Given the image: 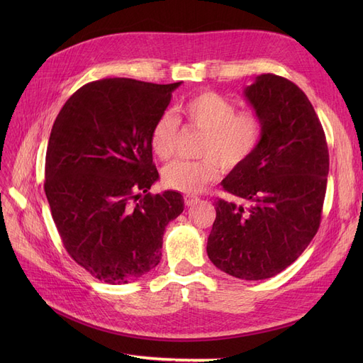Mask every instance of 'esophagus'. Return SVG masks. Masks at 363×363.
I'll list each match as a JSON object with an SVG mask.
<instances>
[{
  "instance_id": "esophagus-1",
  "label": "esophagus",
  "mask_w": 363,
  "mask_h": 363,
  "mask_svg": "<svg viewBox=\"0 0 363 363\" xmlns=\"http://www.w3.org/2000/svg\"><path fill=\"white\" fill-rule=\"evenodd\" d=\"M199 201H200L199 196H194V195H186V196H184V204L188 206V207H189V206L196 204Z\"/></svg>"
}]
</instances>
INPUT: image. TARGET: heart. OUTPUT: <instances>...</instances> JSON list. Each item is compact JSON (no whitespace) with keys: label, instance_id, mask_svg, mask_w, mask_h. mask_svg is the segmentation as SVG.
Returning <instances> with one entry per match:
<instances>
[{"label":"heart","instance_id":"obj_1","mask_svg":"<svg viewBox=\"0 0 363 363\" xmlns=\"http://www.w3.org/2000/svg\"><path fill=\"white\" fill-rule=\"evenodd\" d=\"M179 112L188 123L204 131L200 142V160H175L163 168L162 180L169 189L196 194L218 179L221 164L235 169L257 151L263 139V119L255 111L238 112L225 96L213 91L195 94L180 104ZM179 121L171 113H162L150 133L155 155L167 160L172 156Z\"/></svg>","mask_w":363,"mask_h":363}]
</instances>
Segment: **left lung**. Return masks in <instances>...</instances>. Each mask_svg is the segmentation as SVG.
I'll return each mask as SVG.
<instances>
[{
  "label": "left lung",
  "mask_w": 363,
  "mask_h": 363,
  "mask_svg": "<svg viewBox=\"0 0 363 363\" xmlns=\"http://www.w3.org/2000/svg\"><path fill=\"white\" fill-rule=\"evenodd\" d=\"M245 98L263 119V139L221 183L240 203L215 200L207 255L230 276L263 280L298 259L320 228L328 148L320 118L295 83L262 74Z\"/></svg>",
  "instance_id": "left-lung-1"
}]
</instances>
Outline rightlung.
I'll return each instance as SVG.
<instances>
[{
	"instance_id": "add662e5",
	"label": "right lung",
	"mask_w": 363,
	"mask_h": 363,
	"mask_svg": "<svg viewBox=\"0 0 363 363\" xmlns=\"http://www.w3.org/2000/svg\"><path fill=\"white\" fill-rule=\"evenodd\" d=\"M180 84L91 82L54 121L43 188L65 250L98 280L128 283L156 268L164 227L183 212L182 194L148 192L159 179L151 128Z\"/></svg>"
}]
</instances>
